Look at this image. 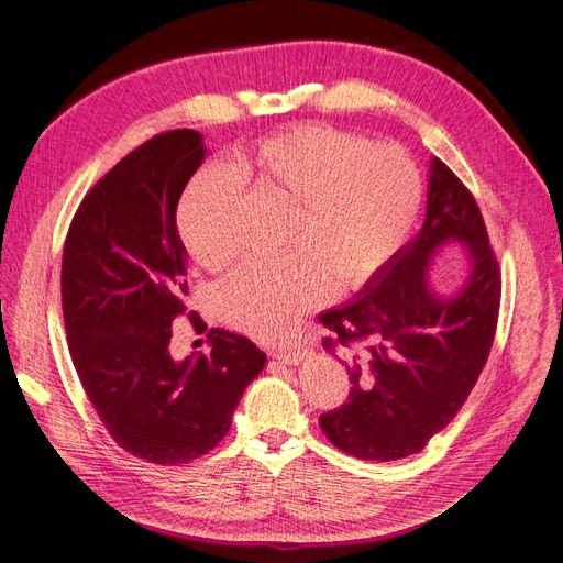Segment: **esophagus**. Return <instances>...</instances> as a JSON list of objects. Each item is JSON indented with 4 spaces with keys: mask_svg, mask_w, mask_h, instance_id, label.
I'll list each match as a JSON object with an SVG mask.
<instances>
[{
    "mask_svg": "<svg viewBox=\"0 0 563 563\" xmlns=\"http://www.w3.org/2000/svg\"><path fill=\"white\" fill-rule=\"evenodd\" d=\"M305 356H308V350H277L272 352V360H277L282 364H288V366H298Z\"/></svg>",
    "mask_w": 563,
    "mask_h": 563,
    "instance_id": "34e87169",
    "label": "esophagus"
}]
</instances>
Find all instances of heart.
<instances>
[{
    "label": "heart",
    "mask_w": 563,
    "mask_h": 563,
    "mask_svg": "<svg viewBox=\"0 0 563 563\" xmlns=\"http://www.w3.org/2000/svg\"><path fill=\"white\" fill-rule=\"evenodd\" d=\"M244 183L286 203L275 261H253L216 286V310L230 327L282 340L305 312L335 294L376 279L411 232L422 176L399 145H371L362 135L305 124L269 135L230 166L213 164L185 187L178 230L209 269L230 265L240 242L234 216Z\"/></svg>",
    "instance_id": "b5f03b06"
}]
</instances>
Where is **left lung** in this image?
I'll list each match as a JSON object with an SVG mask.
<instances>
[{"instance_id": "1", "label": "left lung", "mask_w": 563, "mask_h": 563, "mask_svg": "<svg viewBox=\"0 0 563 563\" xmlns=\"http://www.w3.org/2000/svg\"><path fill=\"white\" fill-rule=\"evenodd\" d=\"M457 243L468 277L449 295L431 286L433 255ZM500 308V269L479 207L451 168L432 157L420 232L356 298L319 314L323 347H343L350 397L319 424L352 457L420 453L470 397L488 360Z\"/></svg>"}]
</instances>
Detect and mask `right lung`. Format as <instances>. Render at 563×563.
Listing matches in <instances>:
<instances>
[{"mask_svg": "<svg viewBox=\"0 0 563 563\" xmlns=\"http://www.w3.org/2000/svg\"><path fill=\"white\" fill-rule=\"evenodd\" d=\"M203 155L192 129L135 147L84 197L63 249V319L81 387L117 444L157 465L209 453L267 362L223 329L209 331L211 354L176 362L168 352L172 323L187 312L176 209Z\"/></svg>", "mask_w": 563, "mask_h": 563, "instance_id": "1", "label": "right lung"}]
</instances>
